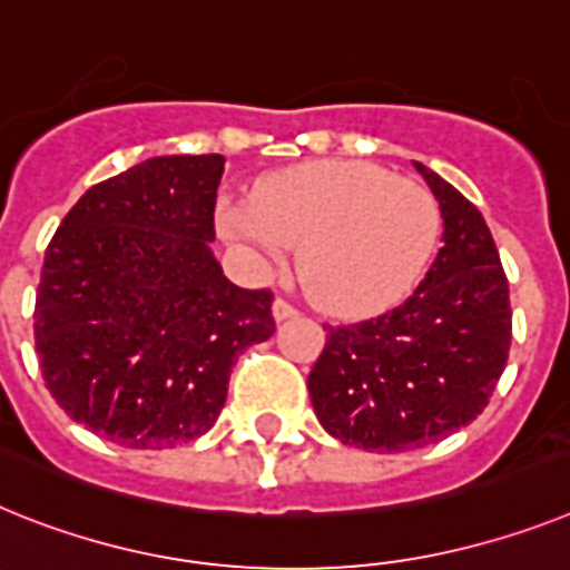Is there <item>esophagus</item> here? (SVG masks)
Wrapping results in <instances>:
<instances>
[{
	"label": "esophagus",
	"instance_id": "esophagus-1",
	"mask_svg": "<svg viewBox=\"0 0 570 570\" xmlns=\"http://www.w3.org/2000/svg\"><path fill=\"white\" fill-rule=\"evenodd\" d=\"M299 311H296V305H291L285 296H276L274 299V317L276 320H288V317H296Z\"/></svg>",
	"mask_w": 570,
	"mask_h": 570
}]
</instances>
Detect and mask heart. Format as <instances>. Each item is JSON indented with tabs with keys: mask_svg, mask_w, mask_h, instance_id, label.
Returning a JSON list of instances; mask_svg holds the SVG:
<instances>
[{
	"mask_svg": "<svg viewBox=\"0 0 570 570\" xmlns=\"http://www.w3.org/2000/svg\"><path fill=\"white\" fill-rule=\"evenodd\" d=\"M227 236L282 253L332 311L366 317L392 308L424 276L441 210L424 184L363 160H311L271 175L250 204H225Z\"/></svg>",
	"mask_w": 570,
	"mask_h": 570,
	"instance_id": "1",
	"label": "heart"
}]
</instances>
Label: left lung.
I'll return each instance as SVG.
<instances>
[{"mask_svg":"<svg viewBox=\"0 0 570 570\" xmlns=\"http://www.w3.org/2000/svg\"><path fill=\"white\" fill-rule=\"evenodd\" d=\"M415 167L444 216V245L397 308L325 325L308 374L325 432L372 452L417 450L475 421L508 366L513 332L508 276L484 218L452 184Z\"/></svg>","mask_w":570,"mask_h":570,"instance_id":"8db88e82","label":"left lung"}]
</instances>
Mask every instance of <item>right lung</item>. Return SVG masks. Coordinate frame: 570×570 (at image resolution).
<instances>
[{"label":"right lung","mask_w":570,"mask_h":570,"mask_svg":"<svg viewBox=\"0 0 570 570\" xmlns=\"http://www.w3.org/2000/svg\"><path fill=\"white\" fill-rule=\"evenodd\" d=\"M222 155H164L86 189L46 247L33 340L48 392L129 450L204 435L247 345L276 332L271 288L213 259Z\"/></svg>","instance_id":"1"}]
</instances>
